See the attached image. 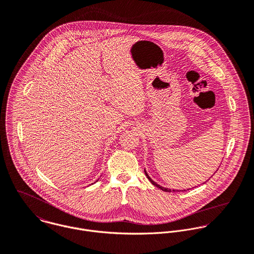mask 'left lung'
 <instances>
[{"instance_id": "8db88e82", "label": "left lung", "mask_w": 254, "mask_h": 254, "mask_svg": "<svg viewBox=\"0 0 254 254\" xmlns=\"http://www.w3.org/2000/svg\"><path fill=\"white\" fill-rule=\"evenodd\" d=\"M145 174H146V176H147V177H148V179H149V180H150V181H151V182H152V184H154V185H155V186H157V187H158V188H160V189H162V190H163V191H166V192H171V191H172V192H175V191H185V190H174V189H172V190H171V189H169V188H166V187H163V186H161V185H159V184H158V183H157V182H155V181H154V180H153V179H152V178H151V177H150V176H149V174H148V173H147V171H146V169H145Z\"/></svg>"}]
</instances>
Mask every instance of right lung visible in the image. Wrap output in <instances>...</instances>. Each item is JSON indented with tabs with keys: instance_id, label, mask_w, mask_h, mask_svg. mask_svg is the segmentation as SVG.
I'll list each match as a JSON object with an SVG mask.
<instances>
[{
	"instance_id": "obj_1",
	"label": "right lung",
	"mask_w": 254,
	"mask_h": 254,
	"mask_svg": "<svg viewBox=\"0 0 254 254\" xmlns=\"http://www.w3.org/2000/svg\"><path fill=\"white\" fill-rule=\"evenodd\" d=\"M96 181H97V180H96Z\"/></svg>"
}]
</instances>
